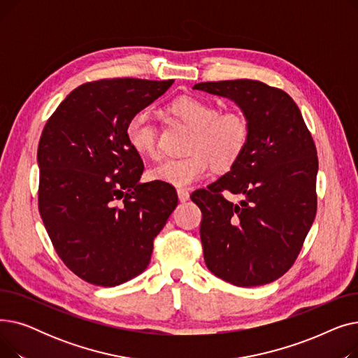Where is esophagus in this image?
Listing matches in <instances>:
<instances>
[{"label":"esophagus","instance_id":"esophagus-1","mask_svg":"<svg viewBox=\"0 0 358 358\" xmlns=\"http://www.w3.org/2000/svg\"><path fill=\"white\" fill-rule=\"evenodd\" d=\"M177 194H178V200H180L181 203H185L187 200L190 199V193L187 192V190H184V189H178V190H177Z\"/></svg>","mask_w":358,"mask_h":358}]
</instances>
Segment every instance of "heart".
<instances>
[{"label":"heart","mask_w":358,"mask_h":358,"mask_svg":"<svg viewBox=\"0 0 358 358\" xmlns=\"http://www.w3.org/2000/svg\"><path fill=\"white\" fill-rule=\"evenodd\" d=\"M166 113L192 130L185 145V154L189 155L150 166L146 173L150 181L180 189L190 187L208 176L210 164L219 171L234 166L248 145L250 122L241 111H220L212 101L184 96L169 103ZM124 135L138 155H158V129L145 110L136 111L129 119Z\"/></svg>","instance_id":"b5f03b06"}]
</instances>
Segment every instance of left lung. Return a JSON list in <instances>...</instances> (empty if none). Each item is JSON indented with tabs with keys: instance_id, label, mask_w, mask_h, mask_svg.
I'll return each mask as SVG.
<instances>
[{
	"instance_id": "obj_1",
	"label": "left lung",
	"mask_w": 358,
	"mask_h": 358,
	"mask_svg": "<svg viewBox=\"0 0 358 358\" xmlns=\"http://www.w3.org/2000/svg\"><path fill=\"white\" fill-rule=\"evenodd\" d=\"M193 90L232 100L250 141L231 171L196 190L208 268L239 287L271 283L297 258L316 215L317 157L299 107L283 90L254 80L200 83ZM227 191L243 199L232 203Z\"/></svg>"
}]
</instances>
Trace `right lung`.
Here are the masks:
<instances>
[{
  "label": "right lung",
  "mask_w": 358,
  "mask_h": 358,
  "mask_svg": "<svg viewBox=\"0 0 358 358\" xmlns=\"http://www.w3.org/2000/svg\"><path fill=\"white\" fill-rule=\"evenodd\" d=\"M173 83L83 84L42 131L39 212L65 266L91 285L115 287L145 271L155 236L177 208L173 185L139 181L143 162L124 135L129 119Z\"/></svg>",
  "instance_id": "right-lung-1"
}]
</instances>
